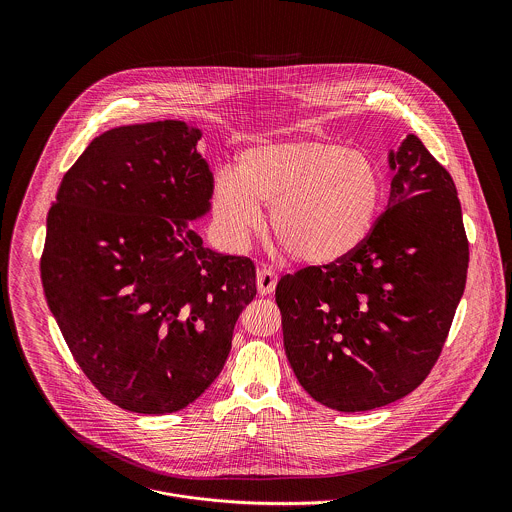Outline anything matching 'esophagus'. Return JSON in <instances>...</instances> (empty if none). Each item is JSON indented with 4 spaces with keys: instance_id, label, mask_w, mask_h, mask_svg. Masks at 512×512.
I'll use <instances>...</instances> for the list:
<instances>
[{
    "instance_id": "34e87169",
    "label": "esophagus",
    "mask_w": 512,
    "mask_h": 512,
    "mask_svg": "<svg viewBox=\"0 0 512 512\" xmlns=\"http://www.w3.org/2000/svg\"><path fill=\"white\" fill-rule=\"evenodd\" d=\"M276 284H278V274H276L272 268H262V270H258V274H256V286H258L260 295H270V293H274Z\"/></svg>"
}]
</instances>
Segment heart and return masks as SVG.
Returning a JSON list of instances; mask_svg holds the SVG:
<instances>
[{
    "instance_id": "1",
    "label": "heart",
    "mask_w": 512,
    "mask_h": 512,
    "mask_svg": "<svg viewBox=\"0 0 512 512\" xmlns=\"http://www.w3.org/2000/svg\"><path fill=\"white\" fill-rule=\"evenodd\" d=\"M384 195L378 163L339 142L301 138L256 144L240 153L236 173L220 171L213 207L222 230L244 242L272 207L280 244L307 266H331L365 242Z\"/></svg>"
}]
</instances>
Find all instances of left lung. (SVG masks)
Masks as SVG:
<instances>
[{
    "mask_svg": "<svg viewBox=\"0 0 512 512\" xmlns=\"http://www.w3.org/2000/svg\"><path fill=\"white\" fill-rule=\"evenodd\" d=\"M388 163V209L365 242L276 286L293 372L311 398L339 412L386 406L426 380L467 280L469 242L451 175L414 134Z\"/></svg>",
    "mask_w": 512,
    "mask_h": 512,
    "instance_id": "obj_1",
    "label": "left lung"
}]
</instances>
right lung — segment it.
<instances>
[{
    "label": "right lung",
    "mask_w": 512,
    "mask_h": 512,
    "mask_svg": "<svg viewBox=\"0 0 512 512\" xmlns=\"http://www.w3.org/2000/svg\"><path fill=\"white\" fill-rule=\"evenodd\" d=\"M199 140L179 120L104 132L65 173L47 217L49 309L86 378L136 414L195 402L256 295L254 262L205 248L189 222L213 197Z\"/></svg>",
    "instance_id": "obj_1"
}]
</instances>
